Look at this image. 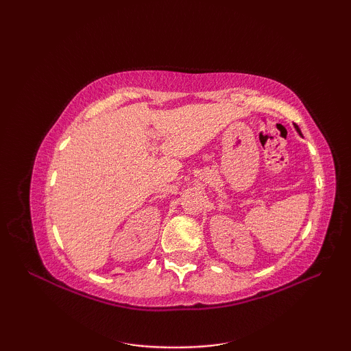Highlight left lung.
Returning <instances> with one entry per match:
<instances>
[{"instance_id": "left-lung-1", "label": "left lung", "mask_w": 351, "mask_h": 351, "mask_svg": "<svg viewBox=\"0 0 351 351\" xmlns=\"http://www.w3.org/2000/svg\"><path fill=\"white\" fill-rule=\"evenodd\" d=\"M294 128H295V131H297V132H299V136H302V131H300V128H299V126H297V125H294Z\"/></svg>"}]
</instances>
